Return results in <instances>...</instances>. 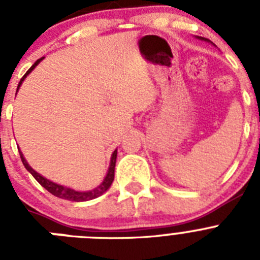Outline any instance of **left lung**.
Here are the masks:
<instances>
[{
	"label": "left lung",
	"instance_id": "left-lung-1",
	"mask_svg": "<svg viewBox=\"0 0 260 260\" xmlns=\"http://www.w3.org/2000/svg\"><path fill=\"white\" fill-rule=\"evenodd\" d=\"M198 39H201V40H206V41H210V40H208V39H204V38H199V36H198ZM210 43H211V41H210Z\"/></svg>",
	"mask_w": 260,
	"mask_h": 260
}]
</instances>
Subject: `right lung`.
<instances>
[{
    "label": "right lung",
    "instance_id": "add662e5",
    "mask_svg": "<svg viewBox=\"0 0 260 260\" xmlns=\"http://www.w3.org/2000/svg\"><path fill=\"white\" fill-rule=\"evenodd\" d=\"M43 58H44V57H43ZM43 58H39L38 61H36L35 63L31 66V68H29V70L27 71L26 74H24V77L20 79L19 84H18V88L20 87V84H22V82L24 80V78H26L27 75H28L29 73H31V71L39 65V62H40ZM19 155H20V158H22V162H23V165H24V168H26L27 171H28L32 176H34V178H35V180L38 181V182L40 183V185L43 186L45 190H48L50 194H53L54 197H57V198L68 199V201H71V202L91 201V199H95V198H98V197H100V195L104 194V192L109 189L110 185H112V182H113V180H114V167H116L117 150L112 153L109 169H108V173H107V176H105L104 181H103V182L100 183V185H99L96 189L91 190V191H75V190L70 189V187H66V186L58 185V183H54V182H52V181L47 180L45 177H43L41 174H39L38 172L34 171V169L29 167L28 162L26 161V158L23 157V153L20 152V151H19Z\"/></svg>",
    "mask_w": 260,
    "mask_h": 260
}]
</instances>
